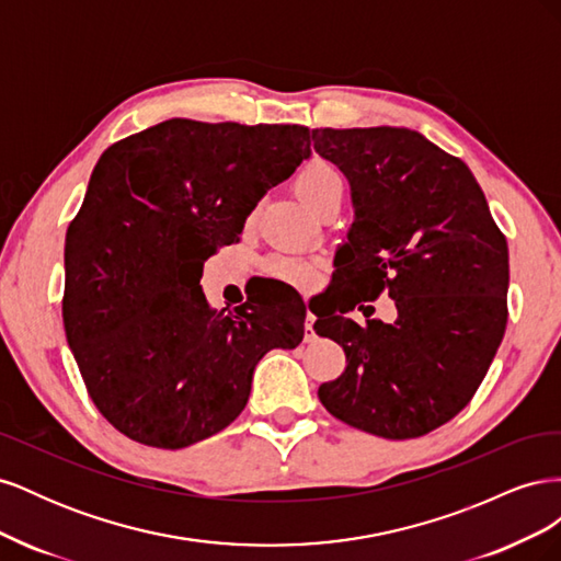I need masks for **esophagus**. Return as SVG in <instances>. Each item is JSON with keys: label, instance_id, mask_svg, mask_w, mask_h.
Wrapping results in <instances>:
<instances>
[{"label": "esophagus", "instance_id": "34e87169", "mask_svg": "<svg viewBox=\"0 0 561 561\" xmlns=\"http://www.w3.org/2000/svg\"><path fill=\"white\" fill-rule=\"evenodd\" d=\"M313 322H316V316L311 311H307V320H304V342L307 344H313L318 339V334L313 330Z\"/></svg>", "mask_w": 561, "mask_h": 561}]
</instances>
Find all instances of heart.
<instances>
[{
	"instance_id": "obj_1",
	"label": "heart",
	"mask_w": 561,
	"mask_h": 561,
	"mask_svg": "<svg viewBox=\"0 0 561 561\" xmlns=\"http://www.w3.org/2000/svg\"><path fill=\"white\" fill-rule=\"evenodd\" d=\"M295 190L301 196V201L307 203L313 213H318L328 201L344 194V182L330 161L311 159L297 173ZM266 268L274 278H280L295 287H311L320 274V268L313 260L295 257V254H276V257L268 260Z\"/></svg>"
}]
</instances>
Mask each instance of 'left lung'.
I'll return each instance as SVG.
<instances>
[{
    "label": "left lung",
    "mask_w": 561,
    "mask_h": 561,
    "mask_svg": "<svg viewBox=\"0 0 561 561\" xmlns=\"http://www.w3.org/2000/svg\"><path fill=\"white\" fill-rule=\"evenodd\" d=\"M313 149L351 184L353 225L336 252L348 287L313 330L346 353L318 398L348 426L421 437L472 400L507 322V243L470 168L410 128H316ZM386 291L393 323L343 313ZM363 309V307H360Z\"/></svg>",
    "instance_id": "8db88e82"
}]
</instances>
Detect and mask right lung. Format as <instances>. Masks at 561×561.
<instances>
[{"instance_id":"1","label":"right lung","mask_w":561,"mask_h":561,"mask_svg":"<svg viewBox=\"0 0 561 561\" xmlns=\"http://www.w3.org/2000/svg\"><path fill=\"white\" fill-rule=\"evenodd\" d=\"M309 154L307 126L192 118L103 151L65 236L62 320L118 433L159 449L201 443L243 412L264 353L299 346L301 299L276 307L260 293L227 313L198 283L203 262L239 241L260 198Z\"/></svg>"}]
</instances>
